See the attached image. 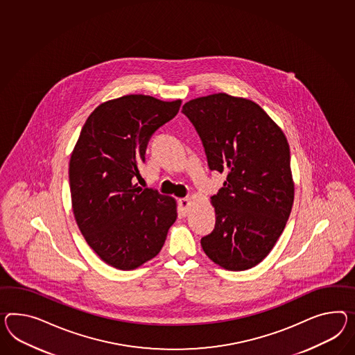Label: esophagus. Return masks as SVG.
<instances>
[{
	"label": "esophagus",
	"instance_id": "esophagus-1",
	"mask_svg": "<svg viewBox=\"0 0 355 355\" xmlns=\"http://www.w3.org/2000/svg\"><path fill=\"white\" fill-rule=\"evenodd\" d=\"M178 203H179V207H180V212H182V215H187L188 214V209H189V205H191V200L189 198H180V200H178Z\"/></svg>",
	"mask_w": 355,
	"mask_h": 355
}]
</instances>
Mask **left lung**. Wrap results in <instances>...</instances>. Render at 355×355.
<instances>
[{
    "label": "left lung",
    "mask_w": 355,
    "mask_h": 355,
    "mask_svg": "<svg viewBox=\"0 0 355 355\" xmlns=\"http://www.w3.org/2000/svg\"><path fill=\"white\" fill-rule=\"evenodd\" d=\"M182 112L200 135L209 170L227 173L211 197L216 224L202 248L224 269H250L272 251L291 214L287 139L256 103L223 92L188 101Z\"/></svg>",
    "instance_id": "left-lung-1"
}]
</instances>
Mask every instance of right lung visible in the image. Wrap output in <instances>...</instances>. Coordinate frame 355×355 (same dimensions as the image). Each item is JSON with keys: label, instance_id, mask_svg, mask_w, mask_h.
Listing matches in <instances>:
<instances>
[{"label": "right lung", "instance_id": "add662e5", "mask_svg": "<svg viewBox=\"0 0 355 355\" xmlns=\"http://www.w3.org/2000/svg\"><path fill=\"white\" fill-rule=\"evenodd\" d=\"M180 105L148 95L103 103L73 149L69 185L77 225L101 260L121 270L157 256L178 218L173 198L135 182L149 139Z\"/></svg>", "mask_w": 355, "mask_h": 355}]
</instances>
